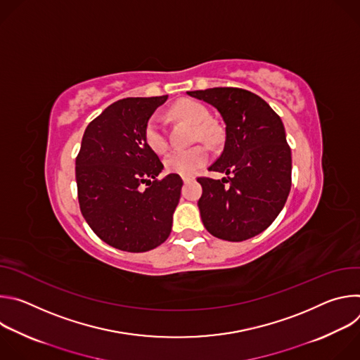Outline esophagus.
<instances>
[{"label": "esophagus", "instance_id": "1", "mask_svg": "<svg viewBox=\"0 0 360 360\" xmlns=\"http://www.w3.org/2000/svg\"><path fill=\"white\" fill-rule=\"evenodd\" d=\"M182 181H184L185 184H188V182L193 181V176H182Z\"/></svg>", "mask_w": 360, "mask_h": 360}]
</instances>
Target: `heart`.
Masks as SVG:
<instances>
[{"mask_svg": "<svg viewBox=\"0 0 360 360\" xmlns=\"http://www.w3.org/2000/svg\"><path fill=\"white\" fill-rule=\"evenodd\" d=\"M172 114L176 118L185 120L196 125V136L205 141H214L217 138V129L210 122L211 114L208 108L202 105L195 99H181L172 107ZM143 138L146 145L158 153H162L168 148V138L164 128L162 118L158 114H153L145 124ZM210 158L208 148L196 145L188 149H175L168 153L165 158V168L168 172L179 175H193L199 171Z\"/></svg>", "mask_w": 360, "mask_h": 360, "instance_id": "1", "label": "heart"}]
</instances>
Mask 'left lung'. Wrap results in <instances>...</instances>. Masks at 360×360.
Instances as JSON below:
<instances>
[{"mask_svg": "<svg viewBox=\"0 0 360 360\" xmlns=\"http://www.w3.org/2000/svg\"><path fill=\"white\" fill-rule=\"evenodd\" d=\"M215 107L226 128L225 146L210 171L222 179L198 178L203 226L225 240L264 232L279 215L292 185V157L279 115L261 96L242 88L188 91Z\"/></svg>", "mask_w": 360, "mask_h": 360, "instance_id": "1", "label": "left lung"}]
</instances>
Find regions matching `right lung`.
Wrapping results in <instances>:
<instances>
[{
    "mask_svg": "<svg viewBox=\"0 0 360 360\" xmlns=\"http://www.w3.org/2000/svg\"><path fill=\"white\" fill-rule=\"evenodd\" d=\"M167 99H120L82 136L75 161L79 210L98 238L121 250H150L172 229L184 182L178 174L157 178L164 165L143 138L146 121Z\"/></svg>",
    "mask_w": 360,
    "mask_h": 360,
    "instance_id": "obj_1",
    "label": "right lung"
}]
</instances>
